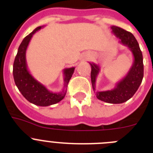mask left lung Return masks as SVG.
<instances>
[{
    "label": "left lung",
    "mask_w": 153,
    "mask_h": 153,
    "mask_svg": "<svg viewBox=\"0 0 153 153\" xmlns=\"http://www.w3.org/2000/svg\"><path fill=\"white\" fill-rule=\"evenodd\" d=\"M113 34L120 40V43L129 48L133 56V63L126 75L120 79L115 87L110 90L97 91L96 81L100 73V67L94 63L91 66V83L97 99L108 103H123L129 100L140 87L143 78V59L142 51L135 36L129 31L117 26L111 27Z\"/></svg>",
    "instance_id": "1"
}]
</instances>
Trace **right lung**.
<instances>
[{
	"label": "right lung",
	"mask_w": 153,
	"mask_h": 153,
	"mask_svg": "<svg viewBox=\"0 0 153 153\" xmlns=\"http://www.w3.org/2000/svg\"><path fill=\"white\" fill-rule=\"evenodd\" d=\"M42 27H38L33 30L30 34L24 37L21 45L19 46L17 56L13 62V75L16 86L27 100L36 106H48L57 103L64 98L67 85L70 78L72 77L75 67L66 68L63 70L64 83L63 90L59 93H53L49 90L31 75L27 65L26 51L33 35Z\"/></svg>",
	"instance_id": "add662e5"
}]
</instances>
